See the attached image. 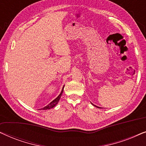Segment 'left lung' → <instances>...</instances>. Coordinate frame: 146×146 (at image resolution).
<instances>
[{
  "label": "left lung",
  "mask_w": 146,
  "mask_h": 146,
  "mask_svg": "<svg viewBox=\"0 0 146 146\" xmlns=\"http://www.w3.org/2000/svg\"><path fill=\"white\" fill-rule=\"evenodd\" d=\"M93 105H94V104H93ZM94 106H96V107L98 108H100V107H98V106H95V105H94Z\"/></svg>",
  "instance_id": "8db88e82"
}]
</instances>
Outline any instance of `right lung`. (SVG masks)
<instances>
[{
    "mask_svg": "<svg viewBox=\"0 0 146 146\" xmlns=\"http://www.w3.org/2000/svg\"><path fill=\"white\" fill-rule=\"evenodd\" d=\"M64 86L63 88H62V89L61 93L58 96V97L56 98H55L54 100L53 101H52L49 104H48V105L46 106H45L44 108H42L41 110H49V109L52 108L54 107L58 103V102H59V100H60V98L61 96H62V92H63V90H64Z\"/></svg>",
    "mask_w": 146,
    "mask_h": 146,
    "instance_id": "right-lung-1",
    "label": "right lung"
}]
</instances>
